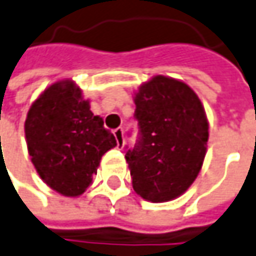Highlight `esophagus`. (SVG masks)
<instances>
[{
    "label": "esophagus",
    "mask_w": 256,
    "mask_h": 256,
    "mask_svg": "<svg viewBox=\"0 0 256 256\" xmlns=\"http://www.w3.org/2000/svg\"><path fill=\"white\" fill-rule=\"evenodd\" d=\"M114 135H115V140H116L118 146H124V144H125V140H124V128L114 130Z\"/></svg>",
    "instance_id": "esophagus-1"
}]
</instances>
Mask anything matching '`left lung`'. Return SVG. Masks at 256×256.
<instances>
[{"mask_svg": "<svg viewBox=\"0 0 256 256\" xmlns=\"http://www.w3.org/2000/svg\"><path fill=\"white\" fill-rule=\"evenodd\" d=\"M134 116L138 140L125 154L134 190L146 201H171L190 188L204 162V106L188 85L156 75L140 86Z\"/></svg>", "mask_w": 256, "mask_h": 256, "instance_id": "1", "label": "left lung"}]
</instances>
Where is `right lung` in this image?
<instances>
[{"label":"right lung","instance_id":"1","mask_svg":"<svg viewBox=\"0 0 256 256\" xmlns=\"http://www.w3.org/2000/svg\"><path fill=\"white\" fill-rule=\"evenodd\" d=\"M28 152L42 181L65 196H78L92 184L101 156L116 145L101 116L71 81L48 86L25 120Z\"/></svg>","mask_w":256,"mask_h":256}]
</instances>
